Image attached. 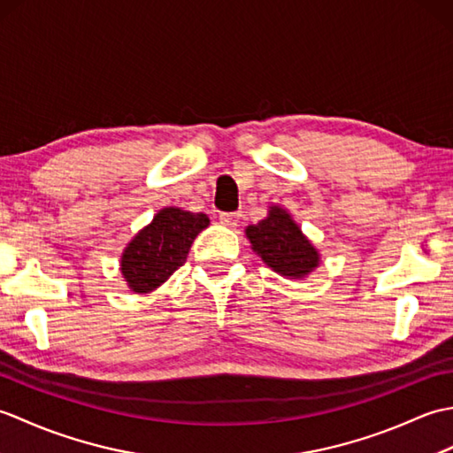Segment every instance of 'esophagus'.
Instances as JSON below:
<instances>
[{
  "label": "esophagus",
  "mask_w": 453,
  "mask_h": 453,
  "mask_svg": "<svg viewBox=\"0 0 453 453\" xmlns=\"http://www.w3.org/2000/svg\"><path fill=\"white\" fill-rule=\"evenodd\" d=\"M239 218H242V214H237V211H227V214H219V224L235 227L239 224Z\"/></svg>",
  "instance_id": "1"
}]
</instances>
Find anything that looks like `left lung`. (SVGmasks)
<instances>
[{
  "label": "left lung",
  "mask_w": 453,
  "mask_h": 453,
  "mask_svg": "<svg viewBox=\"0 0 453 453\" xmlns=\"http://www.w3.org/2000/svg\"><path fill=\"white\" fill-rule=\"evenodd\" d=\"M245 235L253 251L280 276L305 278L319 266V251L280 206H271L265 219L247 226Z\"/></svg>",
  "instance_id": "8db88e82"
}]
</instances>
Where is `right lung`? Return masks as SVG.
Returning a JSON list of instances; mask_svg holds the SVG:
<instances>
[{"label":"right lung","mask_w":453,"mask_h":453,"mask_svg":"<svg viewBox=\"0 0 453 453\" xmlns=\"http://www.w3.org/2000/svg\"><path fill=\"white\" fill-rule=\"evenodd\" d=\"M208 224L202 211L192 214L175 206L159 210L122 253L120 271L130 290L148 294L165 282L185 265L192 242Z\"/></svg>","instance_id":"add662e5"}]
</instances>
